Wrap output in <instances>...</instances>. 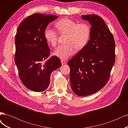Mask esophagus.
Masks as SVG:
<instances>
[{"instance_id": "34e87169", "label": "esophagus", "mask_w": 128, "mask_h": 128, "mask_svg": "<svg viewBox=\"0 0 128 128\" xmlns=\"http://www.w3.org/2000/svg\"><path fill=\"white\" fill-rule=\"evenodd\" d=\"M61 62L62 65H64V64H65L66 62H65L64 60H62L61 61Z\"/></svg>"}]
</instances>
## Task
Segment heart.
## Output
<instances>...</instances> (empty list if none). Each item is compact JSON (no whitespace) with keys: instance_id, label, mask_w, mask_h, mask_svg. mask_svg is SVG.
I'll list each match as a JSON object with an SVG mask.
<instances>
[{"instance_id":"heart-1","label":"heart","mask_w":128,"mask_h":128,"mask_svg":"<svg viewBox=\"0 0 128 128\" xmlns=\"http://www.w3.org/2000/svg\"><path fill=\"white\" fill-rule=\"evenodd\" d=\"M55 26L60 34H66L65 44L59 45L54 50L53 54L62 60H66L75 52V48L80 50L86 46L90 40V27L85 23L78 24L68 18L57 21ZM44 37L48 43L52 46L56 44L58 33L53 29L47 27L44 30Z\"/></svg>"}]
</instances>
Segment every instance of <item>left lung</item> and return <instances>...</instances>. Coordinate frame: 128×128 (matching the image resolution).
<instances>
[{"mask_svg": "<svg viewBox=\"0 0 128 128\" xmlns=\"http://www.w3.org/2000/svg\"><path fill=\"white\" fill-rule=\"evenodd\" d=\"M91 25L87 45L69 60L72 90L79 96L94 94L107 83L115 63V41L103 19L96 15H82Z\"/></svg>", "mask_w": 128, "mask_h": 128, "instance_id": "left-lung-1", "label": "left lung"}]
</instances>
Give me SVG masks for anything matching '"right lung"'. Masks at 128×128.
<instances>
[{"label": "right lung", "instance_id": "add662e5", "mask_svg": "<svg viewBox=\"0 0 128 128\" xmlns=\"http://www.w3.org/2000/svg\"><path fill=\"white\" fill-rule=\"evenodd\" d=\"M58 16L35 13L27 17L18 26L15 38L16 64L22 83L30 90H45L50 83L52 72L61 67L60 59L50 55L44 37V30Z\"/></svg>", "mask_w": 128, "mask_h": 128}]
</instances>
